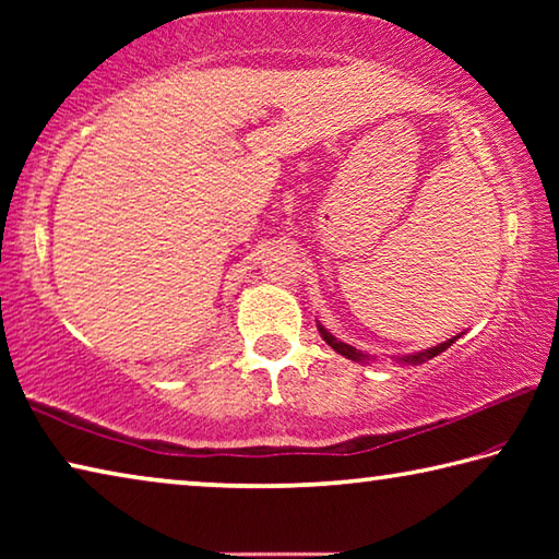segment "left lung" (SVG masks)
Listing matches in <instances>:
<instances>
[{"mask_svg": "<svg viewBox=\"0 0 559 559\" xmlns=\"http://www.w3.org/2000/svg\"><path fill=\"white\" fill-rule=\"evenodd\" d=\"M318 330H320V335H323V340L325 343L335 349V353H340L343 357H347V359H353V362H362V365H370L372 362V355H367V353H362V349H355L353 345H347V343H340V340L335 337V335H330L328 330L318 323ZM461 335H453L451 340H447V343H439L437 347H429V349H421V353H412V355H402V357H394V362H400V365H421V362H427V359H431V357H437V355H441L443 349L447 347H451L453 343H456Z\"/></svg>", "mask_w": 559, "mask_h": 559, "instance_id": "1", "label": "left lung"}]
</instances>
